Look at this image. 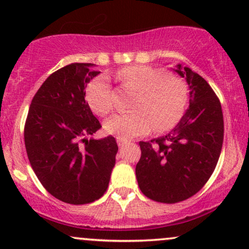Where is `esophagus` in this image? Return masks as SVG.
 <instances>
[{"label": "esophagus", "mask_w": 249, "mask_h": 249, "mask_svg": "<svg viewBox=\"0 0 249 249\" xmlns=\"http://www.w3.org/2000/svg\"><path fill=\"white\" fill-rule=\"evenodd\" d=\"M117 144H118V146H124L125 144H127V141L122 138H117Z\"/></svg>", "instance_id": "1"}]
</instances>
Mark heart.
Masks as SVG:
<instances>
[{"label": "heart", "mask_w": 249, "mask_h": 249, "mask_svg": "<svg viewBox=\"0 0 249 249\" xmlns=\"http://www.w3.org/2000/svg\"><path fill=\"white\" fill-rule=\"evenodd\" d=\"M124 87L137 90L134 108L128 113H118L105 124L108 133L122 139L144 136L156 126L157 131L171 128L184 115L187 104V88L181 81L170 78L167 71L147 67L131 65L116 73ZM87 99L96 113L105 116L115 107V95L105 76L97 77L87 90Z\"/></svg>", "instance_id": "heart-1"}]
</instances>
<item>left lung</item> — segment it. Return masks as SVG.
Listing matches in <instances>:
<instances>
[{"mask_svg":"<svg viewBox=\"0 0 249 249\" xmlns=\"http://www.w3.org/2000/svg\"><path fill=\"white\" fill-rule=\"evenodd\" d=\"M186 79L190 107L166 136L141 142L136 166L139 188L147 198L176 204L198 193L218 164L224 142L221 104L210 84L187 67L173 69Z\"/></svg>","mask_w":249,"mask_h":249,"instance_id":"8db88e82","label":"left lung"}]
</instances>
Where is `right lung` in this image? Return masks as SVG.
<instances>
[{
  "instance_id": "1",
  "label": "right lung",
  "mask_w": 249,
  "mask_h": 249,
  "mask_svg": "<svg viewBox=\"0 0 249 249\" xmlns=\"http://www.w3.org/2000/svg\"><path fill=\"white\" fill-rule=\"evenodd\" d=\"M91 63H71L45 79L24 126L28 158L43 187L63 202L84 205L107 192L118 151L112 136L88 139L102 127L85 102L99 75Z\"/></svg>"
}]
</instances>
